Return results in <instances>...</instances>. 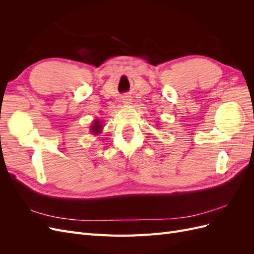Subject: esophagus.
<instances>
[{"mask_svg": "<svg viewBox=\"0 0 254 254\" xmlns=\"http://www.w3.org/2000/svg\"><path fill=\"white\" fill-rule=\"evenodd\" d=\"M130 101H131V98H130L129 96H123V98H122L123 104H125V105L130 104Z\"/></svg>", "mask_w": 254, "mask_h": 254, "instance_id": "esophagus-1", "label": "esophagus"}]
</instances>
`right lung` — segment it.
<instances>
[{
	"mask_svg": "<svg viewBox=\"0 0 254 254\" xmlns=\"http://www.w3.org/2000/svg\"><path fill=\"white\" fill-rule=\"evenodd\" d=\"M102 129H103V125H102V123L99 122L98 120L93 121V124H92V126H91V128H90L91 132L93 133V134L99 133V132H101Z\"/></svg>",
	"mask_w": 254,
	"mask_h": 254,
	"instance_id": "1",
	"label": "right lung"
}]
</instances>
